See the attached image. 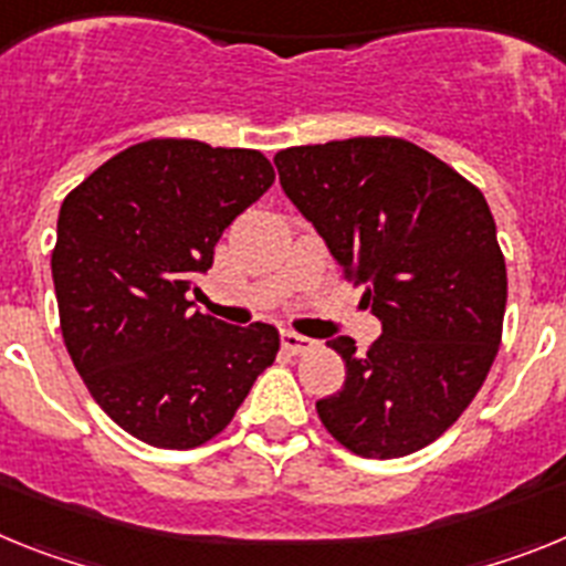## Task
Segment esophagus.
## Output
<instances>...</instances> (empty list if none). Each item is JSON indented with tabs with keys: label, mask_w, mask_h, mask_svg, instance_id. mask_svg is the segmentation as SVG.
I'll use <instances>...</instances> for the list:
<instances>
[{
	"label": "esophagus",
	"mask_w": 566,
	"mask_h": 566,
	"mask_svg": "<svg viewBox=\"0 0 566 566\" xmlns=\"http://www.w3.org/2000/svg\"><path fill=\"white\" fill-rule=\"evenodd\" d=\"M282 347L287 353H293V356H304V353L316 350V342L307 336H298V333L293 331H284L282 333Z\"/></svg>",
	"instance_id": "34e87169"
}]
</instances>
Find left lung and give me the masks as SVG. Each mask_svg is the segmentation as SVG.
Segmentation results:
<instances>
[{
	"label": "left lung",
	"mask_w": 566,
	"mask_h": 566,
	"mask_svg": "<svg viewBox=\"0 0 566 566\" xmlns=\"http://www.w3.org/2000/svg\"><path fill=\"white\" fill-rule=\"evenodd\" d=\"M284 193L342 264L381 336L344 358L316 401L324 430L361 459H401L459 421L495 361L507 264L473 181L399 136H353L273 156Z\"/></svg>",
	"instance_id": "obj_1"
}]
</instances>
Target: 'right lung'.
Wrapping results in <instances>:
<instances>
[{
    "instance_id": "right-lung-1",
    "label": "right lung",
    "mask_w": 566,
    "mask_h": 566,
    "mask_svg": "<svg viewBox=\"0 0 566 566\" xmlns=\"http://www.w3.org/2000/svg\"><path fill=\"white\" fill-rule=\"evenodd\" d=\"M273 181L259 150L147 139L62 201L51 255L62 338L93 401L134 439L208 444L276 361V327H230L188 298L224 228Z\"/></svg>"
}]
</instances>
